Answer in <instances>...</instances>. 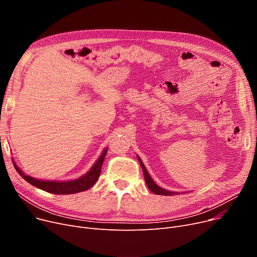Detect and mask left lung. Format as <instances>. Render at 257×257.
Listing matches in <instances>:
<instances>
[{"instance_id":"8db88e82","label":"left lung","mask_w":257,"mask_h":257,"mask_svg":"<svg viewBox=\"0 0 257 257\" xmlns=\"http://www.w3.org/2000/svg\"><path fill=\"white\" fill-rule=\"evenodd\" d=\"M138 159H139L140 164H141V167H142V169H143L144 176H145V181H146V183H147V186L149 187V190H150L152 193H154V194H156V195H163V196H173V195H178V194H179L178 192L167 191V190H165V188H163V187H160L159 185H157V184L154 182V180L151 178L150 174L148 173V171H147L146 167L144 166L143 161H142V159H141L140 156H138Z\"/></svg>"}]
</instances>
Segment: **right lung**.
<instances>
[{
	"instance_id": "1",
	"label": "right lung",
	"mask_w": 257,
	"mask_h": 257,
	"mask_svg": "<svg viewBox=\"0 0 257 257\" xmlns=\"http://www.w3.org/2000/svg\"><path fill=\"white\" fill-rule=\"evenodd\" d=\"M106 153H107V148H105V149L102 151L100 157L96 160V163L92 165V167L86 174H84L83 176H81L77 179L67 180V181H54V180L47 181V180H42V179H36L34 177L26 175L16 165V163L13 165H15L16 170L18 171V173L21 175V176L27 182H29L30 184L34 185L35 187L40 188V190L51 193V194L71 195V194H76V193L87 191L88 188H90L94 183L97 182V180L100 176L102 165H103V161H104Z\"/></svg>"
}]
</instances>
